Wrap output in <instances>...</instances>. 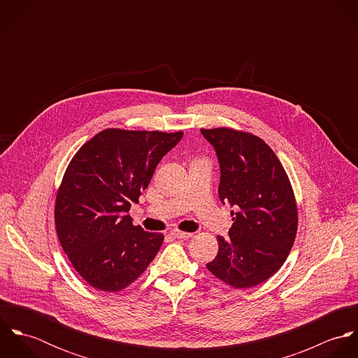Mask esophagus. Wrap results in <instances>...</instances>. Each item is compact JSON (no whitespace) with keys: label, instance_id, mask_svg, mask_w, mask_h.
<instances>
[{"label":"esophagus","instance_id":"obj_1","mask_svg":"<svg viewBox=\"0 0 358 358\" xmlns=\"http://www.w3.org/2000/svg\"><path fill=\"white\" fill-rule=\"evenodd\" d=\"M172 237L175 238H190L193 236V233H187V231H180V230H173L171 233Z\"/></svg>","mask_w":358,"mask_h":358}]
</instances>
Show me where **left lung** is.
Wrapping results in <instances>:
<instances>
[{
  "instance_id": "8db88e82",
  "label": "left lung",
  "mask_w": 358,
  "mask_h": 358,
  "mask_svg": "<svg viewBox=\"0 0 358 358\" xmlns=\"http://www.w3.org/2000/svg\"><path fill=\"white\" fill-rule=\"evenodd\" d=\"M220 164L219 199L236 208L229 237L206 268L233 288H252L277 273L294 245L298 206L289 178L270 146L251 132L201 129Z\"/></svg>"
}]
</instances>
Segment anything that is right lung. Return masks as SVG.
Segmentation results:
<instances>
[{
	"instance_id": "obj_1",
	"label": "right lung",
	"mask_w": 358,
	"mask_h": 358,
	"mask_svg": "<svg viewBox=\"0 0 358 358\" xmlns=\"http://www.w3.org/2000/svg\"><path fill=\"white\" fill-rule=\"evenodd\" d=\"M182 136V131L107 128L69 162L56 193L55 226L70 263L92 288H127L159 251L164 234L135 226L127 212Z\"/></svg>"
}]
</instances>
